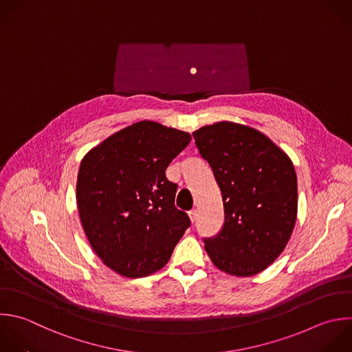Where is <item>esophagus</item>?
I'll use <instances>...</instances> for the list:
<instances>
[{
	"label": "esophagus",
	"mask_w": 352,
	"mask_h": 352,
	"mask_svg": "<svg viewBox=\"0 0 352 352\" xmlns=\"http://www.w3.org/2000/svg\"><path fill=\"white\" fill-rule=\"evenodd\" d=\"M188 216H190V219H191V221L194 223L195 220H197V217H198V212L195 210V209H192V210H190L188 212Z\"/></svg>",
	"instance_id": "1"
}]
</instances>
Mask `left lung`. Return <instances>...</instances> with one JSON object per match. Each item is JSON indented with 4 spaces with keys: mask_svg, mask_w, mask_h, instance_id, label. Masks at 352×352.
<instances>
[{
    "mask_svg": "<svg viewBox=\"0 0 352 352\" xmlns=\"http://www.w3.org/2000/svg\"><path fill=\"white\" fill-rule=\"evenodd\" d=\"M220 187L224 224L205 238L212 263L235 276L261 272L283 252L297 217V177L290 158L261 132L216 122L192 133Z\"/></svg>",
    "mask_w": 352,
    "mask_h": 352,
    "instance_id": "8db88e82",
    "label": "left lung"
}]
</instances>
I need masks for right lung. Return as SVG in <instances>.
I'll return each instance as SVG.
<instances>
[{
  "label": "right lung",
  "mask_w": 352,
  "mask_h": 352,
  "mask_svg": "<svg viewBox=\"0 0 352 352\" xmlns=\"http://www.w3.org/2000/svg\"><path fill=\"white\" fill-rule=\"evenodd\" d=\"M190 133L140 121L94 147L81 161L77 205L85 235L102 261L126 278L161 270L190 227L166 179Z\"/></svg>",
  "instance_id": "obj_1"
}]
</instances>
